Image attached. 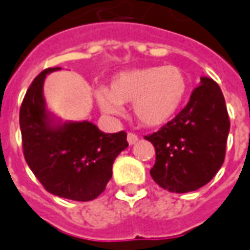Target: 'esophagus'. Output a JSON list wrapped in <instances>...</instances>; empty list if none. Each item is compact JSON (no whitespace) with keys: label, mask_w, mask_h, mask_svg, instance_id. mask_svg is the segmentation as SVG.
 <instances>
[{"label":"esophagus","mask_w":250,"mask_h":250,"mask_svg":"<svg viewBox=\"0 0 250 250\" xmlns=\"http://www.w3.org/2000/svg\"><path fill=\"white\" fill-rule=\"evenodd\" d=\"M137 141H138V137H137L134 133H129V134H127V142H129V145H134Z\"/></svg>","instance_id":"34e87169"}]
</instances>
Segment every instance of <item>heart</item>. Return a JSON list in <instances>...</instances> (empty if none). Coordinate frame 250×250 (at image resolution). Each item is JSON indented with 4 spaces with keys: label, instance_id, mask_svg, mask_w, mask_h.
Segmentation results:
<instances>
[{
    "label": "heart",
    "instance_id": "1",
    "mask_svg": "<svg viewBox=\"0 0 250 250\" xmlns=\"http://www.w3.org/2000/svg\"><path fill=\"white\" fill-rule=\"evenodd\" d=\"M188 78L177 66H148L115 75L107 91L96 90L99 108L108 116H119L121 104L133 103L138 121L147 126H160L171 121L188 92Z\"/></svg>",
    "mask_w": 250,
    "mask_h": 250
}]
</instances>
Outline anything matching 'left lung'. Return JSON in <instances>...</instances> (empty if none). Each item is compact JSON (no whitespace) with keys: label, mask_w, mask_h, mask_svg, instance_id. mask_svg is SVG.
<instances>
[{"label":"left lung","mask_w":250,"mask_h":250,"mask_svg":"<svg viewBox=\"0 0 250 250\" xmlns=\"http://www.w3.org/2000/svg\"><path fill=\"white\" fill-rule=\"evenodd\" d=\"M228 133L223 92L211 78L202 77L187 107L159 131L146 137L156 154L150 175L172 193L197 190L222 167Z\"/></svg>","instance_id":"1"}]
</instances>
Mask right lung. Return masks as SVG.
I'll return each mask as SVG.
<instances>
[{
    "label": "right lung",
    "instance_id": "add662e5",
    "mask_svg": "<svg viewBox=\"0 0 250 250\" xmlns=\"http://www.w3.org/2000/svg\"><path fill=\"white\" fill-rule=\"evenodd\" d=\"M42 70L31 83L19 112L23 154L28 167L52 194L91 201L102 194L112 177V166L127 147L126 133H103L90 121H66L45 107Z\"/></svg>",
    "mask_w": 250,
    "mask_h": 250
}]
</instances>
